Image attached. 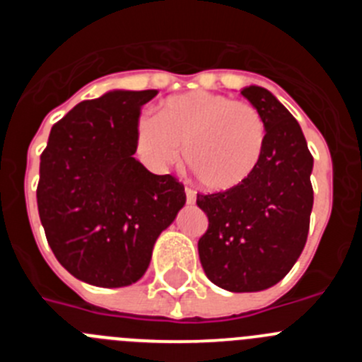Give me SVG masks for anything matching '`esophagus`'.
I'll list each match as a JSON object with an SVG mask.
<instances>
[{"mask_svg": "<svg viewBox=\"0 0 362 362\" xmlns=\"http://www.w3.org/2000/svg\"><path fill=\"white\" fill-rule=\"evenodd\" d=\"M185 196H187V203L188 204L196 203V192L192 190V188H185Z\"/></svg>", "mask_w": 362, "mask_h": 362, "instance_id": "obj_1", "label": "esophagus"}]
</instances>
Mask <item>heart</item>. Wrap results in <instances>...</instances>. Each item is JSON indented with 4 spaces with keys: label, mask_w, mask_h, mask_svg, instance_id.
I'll list each match as a JSON object with an SVG mask.
<instances>
[{
    "label": "heart",
    "mask_w": 362,
    "mask_h": 362,
    "mask_svg": "<svg viewBox=\"0 0 362 362\" xmlns=\"http://www.w3.org/2000/svg\"><path fill=\"white\" fill-rule=\"evenodd\" d=\"M267 127L257 110L212 92L172 95L143 117L136 150L153 170H166L181 156L206 190L226 192L250 177L263 156Z\"/></svg>",
    "instance_id": "1"
}]
</instances>
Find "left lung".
<instances>
[{"mask_svg":"<svg viewBox=\"0 0 362 362\" xmlns=\"http://www.w3.org/2000/svg\"><path fill=\"white\" fill-rule=\"evenodd\" d=\"M241 94L267 127L263 156L245 183L197 194L209 230L197 243L210 281L228 292H261L279 283L306 245L313 190V158L296 117L263 86Z\"/></svg>","mask_w":362,"mask_h":362,"instance_id":"obj_1","label":"left lung"}]
</instances>
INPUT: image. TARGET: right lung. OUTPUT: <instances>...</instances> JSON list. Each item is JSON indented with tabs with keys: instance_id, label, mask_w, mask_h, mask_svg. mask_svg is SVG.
Returning a JSON list of instances; mask_svg holds the SVG:
<instances>
[{
	"instance_id": "obj_1",
	"label": "right lung",
	"mask_w": 362,
	"mask_h": 362,
	"mask_svg": "<svg viewBox=\"0 0 362 362\" xmlns=\"http://www.w3.org/2000/svg\"><path fill=\"white\" fill-rule=\"evenodd\" d=\"M158 90H110L76 105L41 153L37 210L47 241L83 283L121 288L145 276L185 187L134 158L141 107Z\"/></svg>"
}]
</instances>
